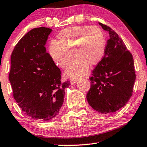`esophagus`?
Instances as JSON below:
<instances>
[{
    "label": "esophagus",
    "instance_id": "1",
    "mask_svg": "<svg viewBox=\"0 0 147 147\" xmlns=\"http://www.w3.org/2000/svg\"><path fill=\"white\" fill-rule=\"evenodd\" d=\"M77 82H78V80L72 79L70 80V84H71V85H74V84H75Z\"/></svg>",
    "mask_w": 147,
    "mask_h": 147
}]
</instances>
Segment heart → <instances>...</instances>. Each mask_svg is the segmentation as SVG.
Instances as JSON below:
<instances>
[{"label":"heart","mask_w":147,"mask_h":147,"mask_svg":"<svg viewBox=\"0 0 147 147\" xmlns=\"http://www.w3.org/2000/svg\"><path fill=\"white\" fill-rule=\"evenodd\" d=\"M59 41L53 40L49 51L53 61L61 67L69 66L67 71L72 78L82 77L88 71L90 65H95L101 61L105 51L106 39L104 32L97 26H76L60 31Z\"/></svg>","instance_id":"b5f03b06"}]
</instances>
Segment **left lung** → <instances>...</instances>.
I'll list each match as a JSON object with an SVG mask.
<instances>
[{"instance_id":"left-lung-1","label":"left lung","mask_w":147,"mask_h":147,"mask_svg":"<svg viewBox=\"0 0 147 147\" xmlns=\"http://www.w3.org/2000/svg\"><path fill=\"white\" fill-rule=\"evenodd\" d=\"M109 33L104 57L92 71L91 86L86 98L96 111L116 112L124 107L132 95L136 80L132 55L117 33L99 23Z\"/></svg>"}]
</instances>
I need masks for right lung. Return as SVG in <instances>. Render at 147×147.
I'll use <instances>...</instances> for the list:
<instances>
[{
    "mask_svg": "<svg viewBox=\"0 0 147 147\" xmlns=\"http://www.w3.org/2000/svg\"><path fill=\"white\" fill-rule=\"evenodd\" d=\"M52 29H31L20 39L11 57L9 76L13 97L23 112L34 119L51 120L59 114L69 81L61 82V72L45 43Z\"/></svg>",
    "mask_w": 147,
    "mask_h": 147,
    "instance_id": "1",
    "label": "right lung"
}]
</instances>
